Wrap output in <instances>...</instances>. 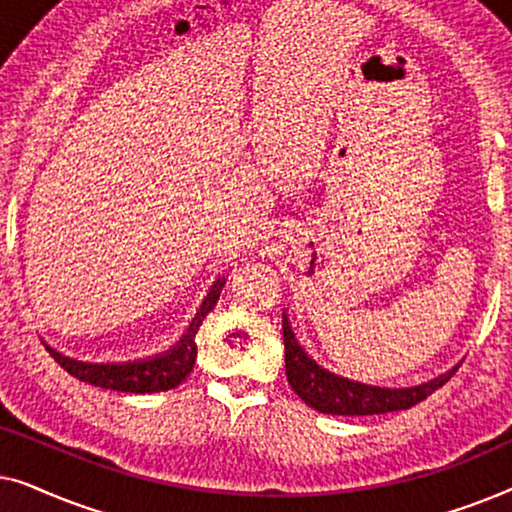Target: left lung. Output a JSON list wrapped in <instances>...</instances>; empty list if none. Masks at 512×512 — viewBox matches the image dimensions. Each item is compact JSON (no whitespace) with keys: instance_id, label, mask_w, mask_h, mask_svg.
<instances>
[{"instance_id":"obj_1","label":"left lung","mask_w":512,"mask_h":512,"mask_svg":"<svg viewBox=\"0 0 512 512\" xmlns=\"http://www.w3.org/2000/svg\"><path fill=\"white\" fill-rule=\"evenodd\" d=\"M284 354H286V380L291 389L310 405V408L324 412V415H347V417H366V415H384V412L408 410L433 391L450 380L459 366L447 370V373L433 377L429 382L415 384V387H375V384H363L349 377L335 375L331 370L319 366L310 354L300 347L296 333L284 314Z\"/></svg>"}]
</instances>
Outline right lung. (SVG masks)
I'll list each match as a JSON object with an SVG mask.
<instances>
[{"label":"right lung","mask_w":512,"mask_h":512,"mask_svg":"<svg viewBox=\"0 0 512 512\" xmlns=\"http://www.w3.org/2000/svg\"><path fill=\"white\" fill-rule=\"evenodd\" d=\"M226 277H219L209 289L207 298L202 300L200 310L195 312L191 326L186 328V333L181 335L177 345L167 349L163 354L149 356V359H137V361H123V363H88V361H76L69 356L60 354L58 349L48 347L51 356L67 370L69 375H74L76 380L95 384V387L111 389V391H123V394H156V391H167L179 387L181 382L191 375L198 359V345H195V333L202 324V319L214 310L216 300H219Z\"/></svg>","instance_id":"add662e5"}]
</instances>
